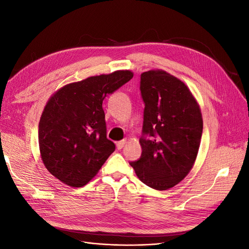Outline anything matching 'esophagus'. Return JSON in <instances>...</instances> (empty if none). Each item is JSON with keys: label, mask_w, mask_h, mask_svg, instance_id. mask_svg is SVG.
Segmentation results:
<instances>
[{"label": "esophagus", "mask_w": 249, "mask_h": 249, "mask_svg": "<svg viewBox=\"0 0 249 249\" xmlns=\"http://www.w3.org/2000/svg\"><path fill=\"white\" fill-rule=\"evenodd\" d=\"M125 139H124V140H120V141H118V142H116V147H117V149H122L123 147H124V145L125 144Z\"/></svg>", "instance_id": "34e87169"}]
</instances>
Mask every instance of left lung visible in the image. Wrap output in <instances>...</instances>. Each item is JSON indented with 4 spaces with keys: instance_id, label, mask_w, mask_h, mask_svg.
<instances>
[{
    "instance_id": "left-lung-1",
    "label": "left lung",
    "mask_w": 249,
    "mask_h": 249,
    "mask_svg": "<svg viewBox=\"0 0 249 249\" xmlns=\"http://www.w3.org/2000/svg\"><path fill=\"white\" fill-rule=\"evenodd\" d=\"M144 103L140 159L131 166L142 183L156 190L176 186L191 170L202 134L199 106L190 90L163 71L140 76Z\"/></svg>"
}]
</instances>
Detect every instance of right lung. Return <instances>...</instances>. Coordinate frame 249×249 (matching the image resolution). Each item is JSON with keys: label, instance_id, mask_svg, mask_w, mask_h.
Masks as SVG:
<instances>
[{"label": "right lung", "instance_id": "1", "mask_svg": "<svg viewBox=\"0 0 249 249\" xmlns=\"http://www.w3.org/2000/svg\"><path fill=\"white\" fill-rule=\"evenodd\" d=\"M133 78L130 71L90 77L62 87L44 107L38 125L44 166L62 183L86 185L115 144L107 138L103 101Z\"/></svg>", "mask_w": 249, "mask_h": 249}]
</instances>
